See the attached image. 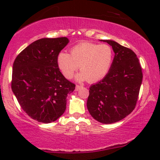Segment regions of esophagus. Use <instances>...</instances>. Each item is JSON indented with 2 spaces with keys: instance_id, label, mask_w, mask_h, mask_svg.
I'll use <instances>...</instances> for the list:
<instances>
[{
  "instance_id": "obj_1",
  "label": "esophagus",
  "mask_w": 160,
  "mask_h": 160,
  "mask_svg": "<svg viewBox=\"0 0 160 160\" xmlns=\"http://www.w3.org/2000/svg\"><path fill=\"white\" fill-rule=\"evenodd\" d=\"M82 87L80 86V85H76V91H78L81 88H82Z\"/></svg>"
}]
</instances>
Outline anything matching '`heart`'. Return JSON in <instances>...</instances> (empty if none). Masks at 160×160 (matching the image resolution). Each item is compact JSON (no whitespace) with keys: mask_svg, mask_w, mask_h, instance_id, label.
Returning <instances> with one entry per match:
<instances>
[{"mask_svg":"<svg viewBox=\"0 0 160 160\" xmlns=\"http://www.w3.org/2000/svg\"><path fill=\"white\" fill-rule=\"evenodd\" d=\"M113 51L108 44L84 41L71 49V54L60 52L57 58L59 68L65 78H71L79 67V81L94 83L101 80L110 71Z\"/></svg>","mask_w":160,"mask_h":160,"instance_id":"1","label":"heart"}]
</instances>
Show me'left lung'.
Listing matches in <instances>:
<instances>
[{"instance_id":"8db88e82","label":"left lung","mask_w":160,"mask_h":160,"mask_svg":"<svg viewBox=\"0 0 160 160\" xmlns=\"http://www.w3.org/2000/svg\"><path fill=\"white\" fill-rule=\"evenodd\" d=\"M101 41L112 47L114 58L108 74L89 87L87 106L95 120L112 124L123 119L135 109L143 73L132 50L116 41Z\"/></svg>"}]
</instances>
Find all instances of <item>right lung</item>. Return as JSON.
Here are the masks:
<instances>
[{
	"mask_svg": "<svg viewBox=\"0 0 160 160\" xmlns=\"http://www.w3.org/2000/svg\"><path fill=\"white\" fill-rule=\"evenodd\" d=\"M69 42L66 37L38 39L15 59L12 89L23 111L42 123L56 121L66 109L68 94L76 84L66 79L57 58Z\"/></svg>",
	"mask_w": 160,
	"mask_h": 160,
	"instance_id": "add662e5",
	"label": "right lung"
}]
</instances>
